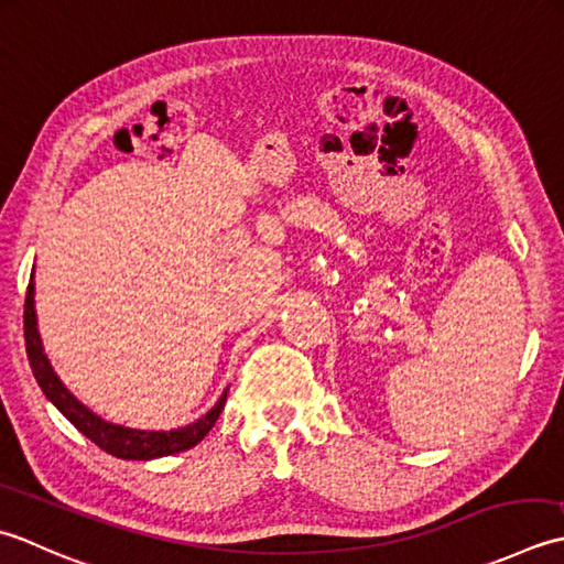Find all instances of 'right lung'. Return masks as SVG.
Wrapping results in <instances>:
<instances>
[{"mask_svg": "<svg viewBox=\"0 0 564 564\" xmlns=\"http://www.w3.org/2000/svg\"><path fill=\"white\" fill-rule=\"evenodd\" d=\"M24 338H26V355L31 362L33 377H36L39 387L43 394L48 397L51 404L63 413V416L73 423V426L87 435L91 443H97L101 451H107L113 457L121 459H155L165 455H175L182 451H189L206 433L212 431L216 419L221 416V409L226 404V394L216 401L212 411H206L202 419L185 429L175 431H138V429H126L117 426V423H109L95 411H89L83 401H77L75 394L67 392V387L61 382V377L53 372V367L45 358L41 336H39V324H36V306H33V280L29 282L26 290V304H24Z\"/></svg>", "mask_w": 564, "mask_h": 564, "instance_id": "1", "label": "right lung"}]
</instances>
